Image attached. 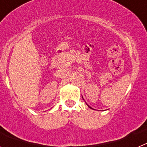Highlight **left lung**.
Returning a JSON list of instances; mask_svg holds the SVG:
<instances>
[{
  "label": "left lung",
  "mask_w": 147,
  "mask_h": 147,
  "mask_svg": "<svg viewBox=\"0 0 147 147\" xmlns=\"http://www.w3.org/2000/svg\"><path fill=\"white\" fill-rule=\"evenodd\" d=\"M88 107H90V108H91V107H90V106H88Z\"/></svg>",
  "instance_id": "obj_1"
}]
</instances>
